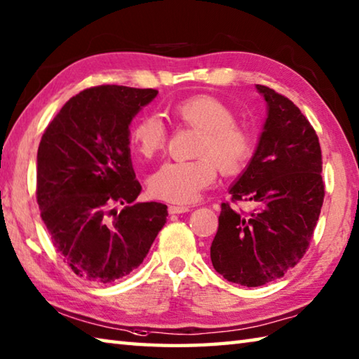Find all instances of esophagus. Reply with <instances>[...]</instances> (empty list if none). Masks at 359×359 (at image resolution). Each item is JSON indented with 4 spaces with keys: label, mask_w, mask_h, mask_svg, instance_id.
Wrapping results in <instances>:
<instances>
[{
    "label": "esophagus",
    "mask_w": 359,
    "mask_h": 359,
    "mask_svg": "<svg viewBox=\"0 0 359 359\" xmlns=\"http://www.w3.org/2000/svg\"><path fill=\"white\" fill-rule=\"evenodd\" d=\"M191 211V208L189 206H182V205H170L168 206V212L170 214H184Z\"/></svg>",
    "instance_id": "1"
}]
</instances>
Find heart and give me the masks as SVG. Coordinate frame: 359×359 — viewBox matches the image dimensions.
I'll return each instance as SVG.
<instances>
[{"mask_svg":"<svg viewBox=\"0 0 359 359\" xmlns=\"http://www.w3.org/2000/svg\"><path fill=\"white\" fill-rule=\"evenodd\" d=\"M170 117L200 133L194 161L165 162L148 180L153 197L173 203H191L212 184L217 167L223 175L238 173L252 153V137L236 125V114L211 95H195L170 107ZM165 128L156 117H144L130 131L131 147L142 158L151 159L164 150Z\"/></svg>","mask_w":359,"mask_h":359,"instance_id":"b5f03b06","label":"heart"}]
</instances>
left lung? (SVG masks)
Returning <instances> with one entry per match:
<instances>
[{"mask_svg": "<svg viewBox=\"0 0 359 359\" xmlns=\"http://www.w3.org/2000/svg\"><path fill=\"white\" fill-rule=\"evenodd\" d=\"M267 117L252 159L229 187L233 201H252L248 214L222 203L211 261L223 278L256 287L281 278L299 262L319 220L325 187L319 137L289 98L256 84Z\"/></svg>", "mask_w": 359, "mask_h": 359, "instance_id": "1", "label": "left lung"}]
</instances>
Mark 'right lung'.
<instances>
[{
	"label": "right lung",
	"mask_w": 359,
	"mask_h": 359,
	"mask_svg": "<svg viewBox=\"0 0 359 359\" xmlns=\"http://www.w3.org/2000/svg\"><path fill=\"white\" fill-rule=\"evenodd\" d=\"M158 90L98 86L72 97L37 151V203L53 245L79 278L117 281L137 269L165 225L167 206L142 191L130 125ZM124 205L121 212L114 204Z\"/></svg>",
	"instance_id": "add662e5"
}]
</instances>
